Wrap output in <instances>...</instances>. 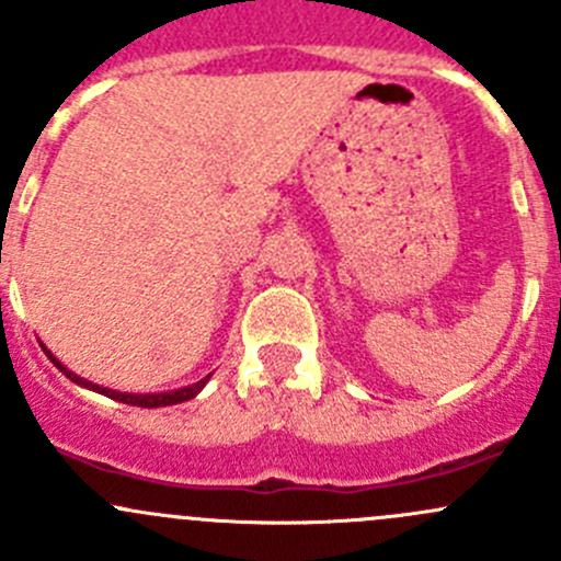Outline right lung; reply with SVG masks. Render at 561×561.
<instances>
[{
    "label": "right lung",
    "instance_id": "add662e5",
    "mask_svg": "<svg viewBox=\"0 0 561 561\" xmlns=\"http://www.w3.org/2000/svg\"><path fill=\"white\" fill-rule=\"evenodd\" d=\"M76 382H81V386H89L94 390H100V393L111 396V399L116 401H124V404H133V407H168V404H181V401L192 399V396L197 393L203 386H206V380L195 382V386L190 388H179V390H165V393H118V390H111V388H100V386H92V382L81 380V377H72Z\"/></svg>",
    "mask_w": 561,
    "mask_h": 561
}]
</instances>
